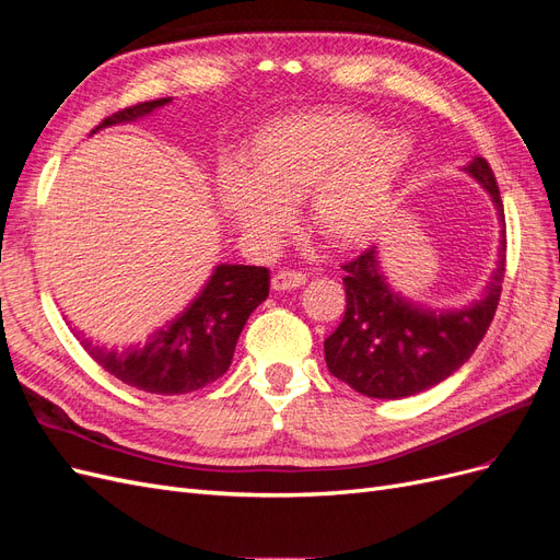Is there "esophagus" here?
Segmentation results:
<instances>
[{
    "label": "esophagus",
    "instance_id": "34e87169",
    "mask_svg": "<svg viewBox=\"0 0 560 560\" xmlns=\"http://www.w3.org/2000/svg\"><path fill=\"white\" fill-rule=\"evenodd\" d=\"M306 282V276L301 273V270H278V273L270 278V287H273V292H290L296 290Z\"/></svg>",
    "mask_w": 560,
    "mask_h": 560
}]
</instances>
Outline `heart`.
Returning a JSON list of instances; mask_svg holds the SVG:
<instances>
[{"mask_svg": "<svg viewBox=\"0 0 560 560\" xmlns=\"http://www.w3.org/2000/svg\"><path fill=\"white\" fill-rule=\"evenodd\" d=\"M413 161L409 132L348 109H303L261 126L241 167L214 177L226 222L259 247L273 245L301 200V214L336 249L360 247L383 229Z\"/></svg>", "mask_w": 560, "mask_h": 560, "instance_id": "heart-1", "label": "heart"}]
</instances>
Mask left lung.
Returning <instances> with one entry per match:
<instances>
[{
  "label": "left lung",
  "mask_w": 560,
  "mask_h": 560,
  "mask_svg": "<svg viewBox=\"0 0 560 560\" xmlns=\"http://www.w3.org/2000/svg\"><path fill=\"white\" fill-rule=\"evenodd\" d=\"M460 171L488 194L500 224L495 268L479 299L430 308L401 294L385 276L376 245L343 266L346 315L325 338V360L336 378L366 397L401 399L442 383L469 360L495 315L506 249L502 198L486 159L474 156Z\"/></svg>",
  "instance_id": "8db88e82"
}]
</instances>
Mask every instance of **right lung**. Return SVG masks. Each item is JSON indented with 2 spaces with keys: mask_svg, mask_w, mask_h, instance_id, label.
<instances>
[{
  "mask_svg": "<svg viewBox=\"0 0 560 560\" xmlns=\"http://www.w3.org/2000/svg\"><path fill=\"white\" fill-rule=\"evenodd\" d=\"M171 103L173 97H161L128 107L105 118L91 135L135 124ZM268 270L259 266L217 264L175 317L126 348L100 346L83 331H72L91 358L126 385L151 395H186L226 374L247 317L268 296Z\"/></svg>",
  "mask_w": 560,
  "mask_h": 560,
  "instance_id": "obj_1",
  "label": "right lung"
}]
</instances>
